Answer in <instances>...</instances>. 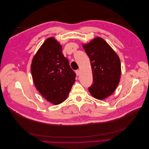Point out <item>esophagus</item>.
I'll list each match as a JSON object with an SVG mask.
<instances>
[{
	"label": "esophagus",
	"mask_w": 149,
	"mask_h": 149,
	"mask_svg": "<svg viewBox=\"0 0 149 149\" xmlns=\"http://www.w3.org/2000/svg\"><path fill=\"white\" fill-rule=\"evenodd\" d=\"M75 73H76V75H77V76H79V73H80V72H79V70H76V71H75Z\"/></svg>",
	"instance_id": "obj_1"
}]
</instances>
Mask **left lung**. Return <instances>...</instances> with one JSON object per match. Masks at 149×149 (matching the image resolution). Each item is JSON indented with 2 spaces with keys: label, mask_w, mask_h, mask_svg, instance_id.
Segmentation results:
<instances>
[{
  "label": "left lung",
  "mask_w": 149,
  "mask_h": 149,
  "mask_svg": "<svg viewBox=\"0 0 149 149\" xmlns=\"http://www.w3.org/2000/svg\"><path fill=\"white\" fill-rule=\"evenodd\" d=\"M83 48L91 61L93 82L88 89L97 100L113 93L119 83L121 66L119 58L105 40L97 37Z\"/></svg>",
  "instance_id": "8db88e82"
}]
</instances>
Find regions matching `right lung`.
I'll return each mask as SVG.
<instances>
[{"label": "right lung", "instance_id": "obj_1", "mask_svg": "<svg viewBox=\"0 0 149 149\" xmlns=\"http://www.w3.org/2000/svg\"><path fill=\"white\" fill-rule=\"evenodd\" d=\"M31 72L36 88L55 105L66 100L75 81L76 74L53 37L47 39L36 53Z\"/></svg>", "mask_w": 149, "mask_h": 149}]
</instances>
